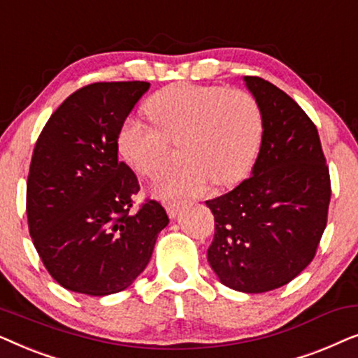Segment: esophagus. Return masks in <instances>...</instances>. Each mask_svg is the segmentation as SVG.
<instances>
[{"label":"esophagus","mask_w":358,"mask_h":358,"mask_svg":"<svg viewBox=\"0 0 358 358\" xmlns=\"http://www.w3.org/2000/svg\"><path fill=\"white\" fill-rule=\"evenodd\" d=\"M184 205L180 202H173V203H168L166 205V210H168V215L169 218H176L178 217V213L180 212V208H182Z\"/></svg>","instance_id":"esophagus-1"}]
</instances>
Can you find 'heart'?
<instances>
[{"label":"heart","mask_w":358,"mask_h":358,"mask_svg":"<svg viewBox=\"0 0 358 358\" xmlns=\"http://www.w3.org/2000/svg\"><path fill=\"white\" fill-rule=\"evenodd\" d=\"M145 112L155 127L129 117L117 131V150L135 173L156 179L168 168L173 143L180 141L184 163L156 185L163 199L195 195L210 180L236 184L261 150L262 112L246 91L173 85L155 92Z\"/></svg>","instance_id":"1"}]
</instances>
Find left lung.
<instances>
[{
  "label": "left lung",
  "instance_id": "obj_1",
  "mask_svg": "<svg viewBox=\"0 0 358 358\" xmlns=\"http://www.w3.org/2000/svg\"><path fill=\"white\" fill-rule=\"evenodd\" d=\"M244 81L261 107L262 143L251 176L205 202L215 217L207 257L223 285L264 293L287 285L315 259L331 179L317 129L305 110L262 78Z\"/></svg>",
  "mask_w": 358,
  "mask_h": 358
}]
</instances>
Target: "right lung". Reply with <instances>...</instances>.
I'll list each match as a JSON object with an SVG mask.
<instances>
[{"label": "right lung", "instance_id": "1", "mask_svg": "<svg viewBox=\"0 0 358 358\" xmlns=\"http://www.w3.org/2000/svg\"><path fill=\"white\" fill-rule=\"evenodd\" d=\"M148 87L87 85L62 102L38 135L27 178L29 233L66 290L106 296L129 288L169 223L156 200L131 210L140 184L117 155V131Z\"/></svg>", "mask_w": 358, "mask_h": 358}]
</instances>
